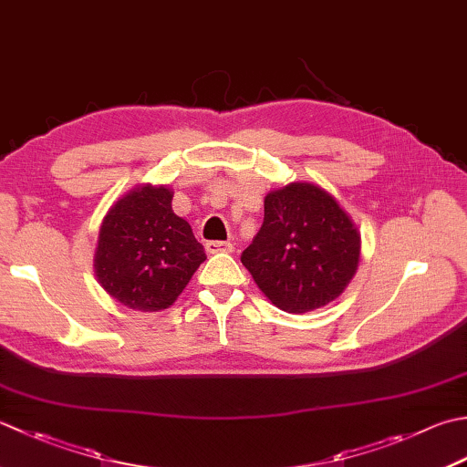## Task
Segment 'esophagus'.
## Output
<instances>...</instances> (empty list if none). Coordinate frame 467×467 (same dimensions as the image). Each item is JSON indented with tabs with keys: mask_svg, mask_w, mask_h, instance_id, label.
<instances>
[{
	"mask_svg": "<svg viewBox=\"0 0 467 467\" xmlns=\"http://www.w3.org/2000/svg\"><path fill=\"white\" fill-rule=\"evenodd\" d=\"M234 244L231 241H208L206 243V253L216 254V253H233Z\"/></svg>",
	"mask_w": 467,
	"mask_h": 467,
	"instance_id": "1",
	"label": "esophagus"
}]
</instances>
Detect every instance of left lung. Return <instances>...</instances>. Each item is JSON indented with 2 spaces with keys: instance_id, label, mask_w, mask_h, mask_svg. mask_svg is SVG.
<instances>
[{
  "instance_id": "8db88e82",
  "label": "left lung",
  "mask_w": 467,
  "mask_h": 467,
  "mask_svg": "<svg viewBox=\"0 0 467 467\" xmlns=\"http://www.w3.org/2000/svg\"><path fill=\"white\" fill-rule=\"evenodd\" d=\"M241 261L273 306L314 312L348 287L360 261V233L330 192L291 182L265 196L263 224Z\"/></svg>"
}]
</instances>
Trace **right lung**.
<instances>
[{
    "mask_svg": "<svg viewBox=\"0 0 467 467\" xmlns=\"http://www.w3.org/2000/svg\"><path fill=\"white\" fill-rule=\"evenodd\" d=\"M170 186L141 184L109 208L100 223L95 275L109 296L135 312H160L184 291L204 246L171 210Z\"/></svg>",
    "mask_w": 467,
    "mask_h": 467,
    "instance_id": "1",
    "label": "right lung"
}]
</instances>
